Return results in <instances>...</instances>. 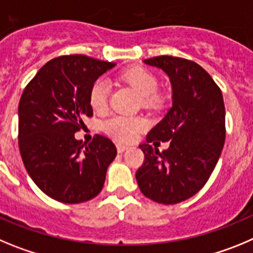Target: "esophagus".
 Masks as SVG:
<instances>
[{
  "mask_svg": "<svg viewBox=\"0 0 253 253\" xmlns=\"http://www.w3.org/2000/svg\"><path fill=\"white\" fill-rule=\"evenodd\" d=\"M127 149H128V147H127L126 145H122V143H117V151L120 152V154L125 152Z\"/></svg>",
  "mask_w": 253,
  "mask_h": 253,
  "instance_id": "34e87169",
  "label": "esophagus"
}]
</instances>
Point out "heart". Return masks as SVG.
I'll return each mask as SVG.
<instances>
[{"label": "heart", "mask_w": 253, "mask_h": 253, "mask_svg": "<svg viewBox=\"0 0 253 253\" xmlns=\"http://www.w3.org/2000/svg\"><path fill=\"white\" fill-rule=\"evenodd\" d=\"M121 79L129 84L138 94L145 98V103L155 101V93L158 90V81L152 73L141 67H132L125 70ZM110 95V83L104 78L93 82L89 89V103L97 112H102L107 107ZM147 127V121L138 116L115 115L103 122V129L107 135L121 142H131L140 132Z\"/></svg>", "instance_id": "b5f03b06"}]
</instances>
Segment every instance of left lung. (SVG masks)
<instances>
[{"mask_svg":"<svg viewBox=\"0 0 253 253\" xmlns=\"http://www.w3.org/2000/svg\"><path fill=\"white\" fill-rule=\"evenodd\" d=\"M168 74L172 106L141 143L145 161L136 172L145 197L176 204L197 194L214 170L226 138V110L215 82L192 60L161 55L143 60ZM169 140L158 151L156 142ZM151 143L155 145L152 148Z\"/></svg>","mask_w":253,"mask_h":253,"instance_id":"left-lung-1","label":"left lung"}]
</instances>
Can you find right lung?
<instances>
[{"label":"right lung","instance_id":"right-lung-1","mask_svg":"<svg viewBox=\"0 0 253 253\" xmlns=\"http://www.w3.org/2000/svg\"><path fill=\"white\" fill-rule=\"evenodd\" d=\"M85 55L51 59L29 82L19 103V147L34 183L50 198L77 204L101 193L117 150L95 135L87 145L74 133L92 117L89 89L115 67Z\"/></svg>","mask_w":253,"mask_h":253}]
</instances>
